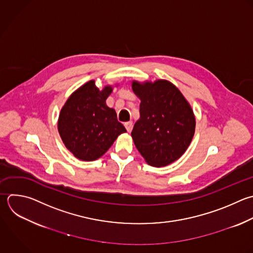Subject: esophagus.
I'll return each instance as SVG.
<instances>
[{"label":"esophagus","instance_id":"34e87169","mask_svg":"<svg viewBox=\"0 0 253 253\" xmlns=\"http://www.w3.org/2000/svg\"><path fill=\"white\" fill-rule=\"evenodd\" d=\"M124 125H125L126 130L129 132V131L131 130V128H132V122H126V123H125Z\"/></svg>","mask_w":253,"mask_h":253}]
</instances>
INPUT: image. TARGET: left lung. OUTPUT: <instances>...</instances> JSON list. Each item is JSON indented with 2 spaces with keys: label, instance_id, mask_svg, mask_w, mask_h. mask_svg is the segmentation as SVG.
Listing matches in <instances>:
<instances>
[{
  "label": "left lung",
  "instance_id": "8db88e82",
  "mask_svg": "<svg viewBox=\"0 0 253 253\" xmlns=\"http://www.w3.org/2000/svg\"><path fill=\"white\" fill-rule=\"evenodd\" d=\"M131 88L140 99V118L131 131L137 150L151 166L171 164L184 154L195 133L190 104L167 80L133 81Z\"/></svg>",
  "mask_w": 253,
  "mask_h": 253
}]
</instances>
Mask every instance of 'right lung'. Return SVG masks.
Wrapping results in <instances>:
<instances>
[{"label":"right lung","instance_id":"obj_1","mask_svg":"<svg viewBox=\"0 0 253 253\" xmlns=\"http://www.w3.org/2000/svg\"><path fill=\"white\" fill-rule=\"evenodd\" d=\"M112 86L100 91L91 80L68 98L60 111L58 131L73 155L83 161H93L104 155L117 137L126 132L116 111L106 104Z\"/></svg>","mask_w":253,"mask_h":253}]
</instances>
